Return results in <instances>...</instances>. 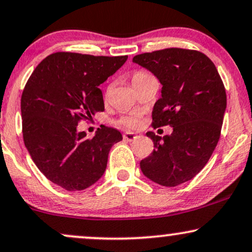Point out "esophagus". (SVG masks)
Returning a JSON list of instances; mask_svg holds the SVG:
<instances>
[{
	"mask_svg": "<svg viewBox=\"0 0 252 252\" xmlns=\"http://www.w3.org/2000/svg\"><path fill=\"white\" fill-rule=\"evenodd\" d=\"M136 137H137V134H135V132H131V131L124 132V135H123V138L128 142L135 141Z\"/></svg>",
	"mask_w": 252,
	"mask_h": 252,
	"instance_id": "34e87169",
	"label": "esophagus"
}]
</instances>
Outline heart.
Here are the masks:
<instances>
[{
	"label": "heart",
	"mask_w": 252,
	"mask_h": 252,
	"mask_svg": "<svg viewBox=\"0 0 252 252\" xmlns=\"http://www.w3.org/2000/svg\"><path fill=\"white\" fill-rule=\"evenodd\" d=\"M151 75L148 74V72L145 71H142V70H138L132 74V77H131V82H132V86H136V84L138 83V82L143 81L144 78L149 77ZM139 114L137 113H132V114H129V115H126V116H122L118 120V123L121 124V126H128V128H135V126H137L139 124Z\"/></svg>",
	"instance_id": "1"
}]
</instances>
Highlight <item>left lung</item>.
<instances>
[{"mask_svg": "<svg viewBox=\"0 0 252 252\" xmlns=\"http://www.w3.org/2000/svg\"><path fill=\"white\" fill-rule=\"evenodd\" d=\"M132 61L163 86L151 126L174 129L163 137L147 132L155 149L139 166L159 186L176 187L195 177L213 155L226 108L225 88L213 61L201 51L168 48L139 54Z\"/></svg>", "mask_w": 252, "mask_h": 252, "instance_id": "obj_1", "label": "left lung"}]
</instances>
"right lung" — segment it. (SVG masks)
Returning <instances> with one entry per match:
<instances>
[{"mask_svg": "<svg viewBox=\"0 0 252 252\" xmlns=\"http://www.w3.org/2000/svg\"><path fill=\"white\" fill-rule=\"evenodd\" d=\"M126 59L59 51L36 66L24 87V144L39 171L62 189L80 191L96 183L104 174L111 147L122 141V134L110 126H102L88 138L77 126L104 110L98 86Z\"/></svg>", "mask_w": 252, "mask_h": 252, "instance_id": "right-lung-1", "label": "right lung"}]
</instances>
